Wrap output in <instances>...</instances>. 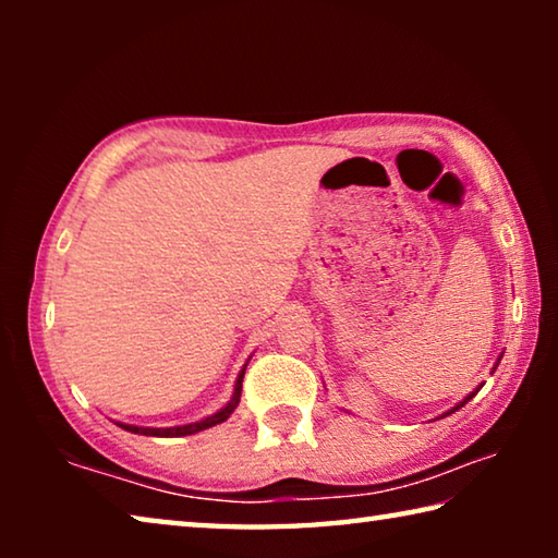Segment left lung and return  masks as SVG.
I'll return each instance as SVG.
<instances>
[{"label":"left lung","instance_id":"obj_1","mask_svg":"<svg viewBox=\"0 0 558 558\" xmlns=\"http://www.w3.org/2000/svg\"><path fill=\"white\" fill-rule=\"evenodd\" d=\"M499 359H502V354H499ZM499 359H497V364H499ZM497 364H495V366H493V372H495V369H497ZM480 389H483V384H480V386H477V389H475V391H470V393H468V396H465V399H462V401H460V403H456V405H452V409H448V411H446V413H440V415H438V418H446V415H450V413H456V411H458V409H462V405H465V403H468V401H470V399H475V393H477V391H480Z\"/></svg>","mask_w":558,"mask_h":558}]
</instances>
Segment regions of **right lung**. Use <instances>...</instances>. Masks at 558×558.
I'll use <instances>...</instances> for the list:
<instances>
[{
    "instance_id": "1",
    "label": "right lung",
    "mask_w": 558,
    "mask_h": 558,
    "mask_svg": "<svg viewBox=\"0 0 558 558\" xmlns=\"http://www.w3.org/2000/svg\"><path fill=\"white\" fill-rule=\"evenodd\" d=\"M251 359V356H248ZM245 366H248V362L243 364V369L239 372V376H235V386H233V396L231 401L221 405L219 411L206 415V418L202 421H194V423H186V426H172V428H149V426H132V423H120L116 421V426H120L122 430L128 433H137V436H153V438H182V436H194V433L199 430H206L211 426H219V423H223L229 415L235 411V405H239L241 401V384H243V374H245Z\"/></svg>"
}]
</instances>
